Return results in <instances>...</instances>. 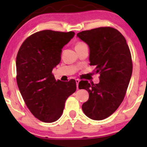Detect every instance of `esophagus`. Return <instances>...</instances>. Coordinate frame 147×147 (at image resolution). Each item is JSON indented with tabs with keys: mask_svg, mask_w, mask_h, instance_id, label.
Instances as JSON below:
<instances>
[{
	"mask_svg": "<svg viewBox=\"0 0 147 147\" xmlns=\"http://www.w3.org/2000/svg\"><path fill=\"white\" fill-rule=\"evenodd\" d=\"M75 81H76V84H77V88H79V82H80V81L79 80V79H75Z\"/></svg>",
	"mask_w": 147,
	"mask_h": 147,
	"instance_id": "34e87169",
	"label": "esophagus"
}]
</instances>
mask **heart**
Wrapping results in <instances>:
<instances>
[{
  "mask_svg": "<svg viewBox=\"0 0 147 147\" xmlns=\"http://www.w3.org/2000/svg\"><path fill=\"white\" fill-rule=\"evenodd\" d=\"M84 44H85V43H82V42H79V43H77V44H76L75 48H77V47H80V46H82V45H83Z\"/></svg>",
  "mask_w": 147,
  "mask_h": 147,
  "instance_id": "b5f03b06",
  "label": "heart"
}]
</instances>
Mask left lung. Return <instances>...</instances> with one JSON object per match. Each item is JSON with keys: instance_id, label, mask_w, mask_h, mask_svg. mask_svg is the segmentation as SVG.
<instances>
[{"instance_id": "left-lung-1", "label": "left lung", "mask_w": 147, "mask_h": 147, "mask_svg": "<svg viewBox=\"0 0 147 147\" xmlns=\"http://www.w3.org/2000/svg\"><path fill=\"white\" fill-rule=\"evenodd\" d=\"M77 36L88 45L90 65H95V72L100 75L98 84L79 83V88L89 93L82 110L90 119L102 120L113 113L124 98L132 75L131 52L122 34L110 27L82 31Z\"/></svg>"}]
</instances>
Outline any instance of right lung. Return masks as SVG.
<instances>
[{"instance_id":"1","label":"right lung","mask_w":147,"mask_h":147,"mask_svg":"<svg viewBox=\"0 0 147 147\" xmlns=\"http://www.w3.org/2000/svg\"><path fill=\"white\" fill-rule=\"evenodd\" d=\"M74 32H37L27 38L16 56V82L23 100L35 117L55 122L63 113L65 102L76 91V82L56 81L52 71L60 63L61 49Z\"/></svg>"}]
</instances>
